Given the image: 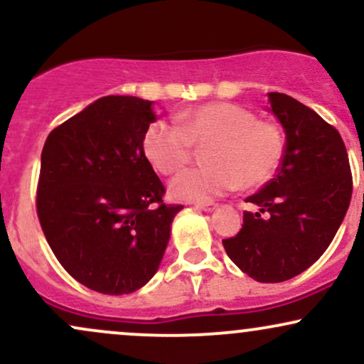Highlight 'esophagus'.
I'll return each mask as SVG.
<instances>
[{
    "mask_svg": "<svg viewBox=\"0 0 364 364\" xmlns=\"http://www.w3.org/2000/svg\"><path fill=\"white\" fill-rule=\"evenodd\" d=\"M195 207L202 208V210H205V212H212L217 205H215V203H212V202H207V203L202 202V203H195Z\"/></svg>",
    "mask_w": 364,
    "mask_h": 364,
    "instance_id": "34e87169",
    "label": "esophagus"
}]
</instances>
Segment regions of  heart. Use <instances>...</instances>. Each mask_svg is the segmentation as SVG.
I'll list each match as a JSON object with an SVG mask.
<instances>
[{
	"instance_id": "obj_1",
	"label": "heart",
	"mask_w": 364,
	"mask_h": 364,
	"mask_svg": "<svg viewBox=\"0 0 364 364\" xmlns=\"http://www.w3.org/2000/svg\"><path fill=\"white\" fill-rule=\"evenodd\" d=\"M178 124L157 119L144 133V154L157 173L171 176L193 156L195 145H210L208 168L190 169L171 183L178 200L203 202L235 188L269 181L284 156L282 129L231 102H210L178 114Z\"/></svg>"
}]
</instances>
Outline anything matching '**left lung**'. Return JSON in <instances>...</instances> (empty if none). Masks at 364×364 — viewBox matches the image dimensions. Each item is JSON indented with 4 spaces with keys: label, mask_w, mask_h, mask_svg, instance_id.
<instances>
[{
    "label": "left lung",
    "mask_w": 364,
    "mask_h": 364,
    "mask_svg": "<svg viewBox=\"0 0 364 364\" xmlns=\"http://www.w3.org/2000/svg\"><path fill=\"white\" fill-rule=\"evenodd\" d=\"M270 111L286 132L277 174L248 196L243 228L223 240L232 262L258 282H282L323 255L353 195L348 150L339 132L291 95L269 92Z\"/></svg>",
    "instance_id": "left-lung-1"
}]
</instances>
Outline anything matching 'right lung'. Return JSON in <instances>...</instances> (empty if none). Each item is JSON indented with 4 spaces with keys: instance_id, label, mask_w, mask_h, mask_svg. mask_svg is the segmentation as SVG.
Masks as SVG:
<instances>
[{
    "instance_id": "1",
    "label": "right lung",
    "mask_w": 364,
    "mask_h": 364,
    "mask_svg": "<svg viewBox=\"0 0 364 364\" xmlns=\"http://www.w3.org/2000/svg\"><path fill=\"white\" fill-rule=\"evenodd\" d=\"M152 102L107 95L49 133L41 156L37 215L54 257L75 281L102 294L140 289L168 246L183 205L144 154Z\"/></svg>"
}]
</instances>
